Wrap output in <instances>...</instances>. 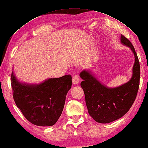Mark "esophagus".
<instances>
[{
	"label": "esophagus",
	"instance_id": "esophagus-1",
	"mask_svg": "<svg viewBox=\"0 0 148 148\" xmlns=\"http://www.w3.org/2000/svg\"><path fill=\"white\" fill-rule=\"evenodd\" d=\"M79 76L77 75H75L72 77V83L74 84V85H77V84L79 83Z\"/></svg>",
	"mask_w": 148,
	"mask_h": 148
}]
</instances>
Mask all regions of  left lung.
<instances>
[{
    "mask_svg": "<svg viewBox=\"0 0 148 148\" xmlns=\"http://www.w3.org/2000/svg\"><path fill=\"white\" fill-rule=\"evenodd\" d=\"M121 42L134 54L133 74L129 82L115 88H108L95 78L91 71L84 70L79 76L81 86L85 96L90 115L97 123H109L122 117L131 108L137 97L140 82V64L135 48L130 40L121 34Z\"/></svg>",
    "mask_w": 148,
    "mask_h": 148,
    "instance_id": "8db88e82",
    "label": "left lung"
}]
</instances>
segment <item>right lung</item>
Here are the masks:
<instances>
[{"label": "right lung", "instance_id": "right-lung-1", "mask_svg": "<svg viewBox=\"0 0 148 148\" xmlns=\"http://www.w3.org/2000/svg\"><path fill=\"white\" fill-rule=\"evenodd\" d=\"M11 87L16 105L32 124L51 126L56 124L64 108L72 86L71 75L49 78L39 84L20 83L11 73Z\"/></svg>", "mask_w": 148, "mask_h": 148}]
</instances>
